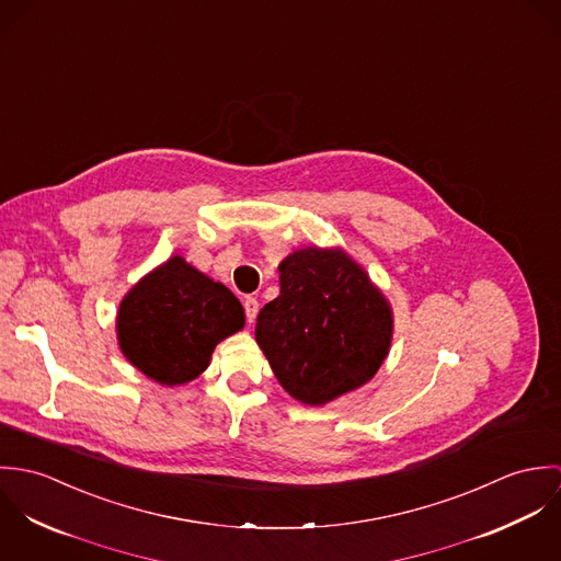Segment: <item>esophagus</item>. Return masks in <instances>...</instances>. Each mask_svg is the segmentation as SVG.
Instances as JSON below:
<instances>
[{"mask_svg": "<svg viewBox=\"0 0 561 561\" xmlns=\"http://www.w3.org/2000/svg\"><path fill=\"white\" fill-rule=\"evenodd\" d=\"M243 309H245V320H248V323H252L254 318H256V313H259V300L252 298V296H248V298L243 300Z\"/></svg>", "mask_w": 561, "mask_h": 561, "instance_id": "obj_1", "label": "esophagus"}]
</instances>
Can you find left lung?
<instances>
[{
  "instance_id": "8db88e82",
  "label": "left lung",
  "mask_w": 561,
  "mask_h": 561,
  "mask_svg": "<svg viewBox=\"0 0 561 561\" xmlns=\"http://www.w3.org/2000/svg\"><path fill=\"white\" fill-rule=\"evenodd\" d=\"M280 294L267 302L254 339L280 387L323 405L367 385L393 341V309L343 248L305 245L278 263Z\"/></svg>"
}]
</instances>
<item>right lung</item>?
<instances>
[{
	"instance_id": "add662e5",
	"label": "right lung",
	"mask_w": 561,
	"mask_h": 561,
	"mask_svg": "<svg viewBox=\"0 0 561 561\" xmlns=\"http://www.w3.org/2000/svg\"><path fill=\"white\" fill-rule=\"evenodd\" d=\"M243 323V307L229 287L172 254L121 300L116 339L138 371L161 387H179L198 378L216 345Z\"/></svg>"
}]
</instances>
